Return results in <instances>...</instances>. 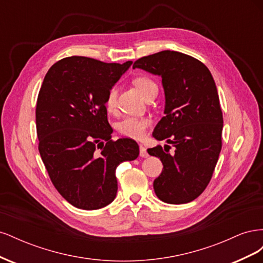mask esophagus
Here are the masks:
<instances>
[{"mask_svg":"<svg viewBox=\"0 0 263 263\" xmlns=\"http://www.w3.org/2000/svg\"><path fill=\"white\" fill-rule=\"evenodd\" d=\"M139 155H140V157H142V158H147L149 155H148V153H147V149L144 147V146H139Z\"/></svg>","mask_w":263,"mask_h":263,"instance_id":"esophagus-1","label":"esophagus"}]
</instances>
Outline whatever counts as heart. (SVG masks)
<instances>
[{
  "label": "heart",
  "instance_id": "obj_1",
  "mask_svg": "<svg viewBox=\"0 0 263 263\" xmlns=\"http://www.w3.org/2000/svg\"><path fill=\"white\" fill-rule=\"evenodd\" d=\"M134 85L137 90L144 95H146L154 89H158L157 84L147 77H137L134 79ZM117 92L115 87L109 89L105 99V107L108 112H114L116 108ZM151 121L148 117H137V116H127L124 117L121 122L117 124L118 133L124 137L133 139H141L146 135V130L149 127Z\"/></svg>",
  "mask_w": 263,
  "mask_h": 263
}]
</instances>
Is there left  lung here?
Masks as SVG:
<instances>
[{
    "mask_svg": "<svg viewBox=\"0 0 263 263\" xmlns=\"http://www.w3.org/2000/svg\"><path fill=\"white\" fill-rule=\"evenodd\" d=\"M162 78L164 116L153 133L174 148L148 149L163 169L154 181L156 195L169 204L195 200L209 185L221 149L222 113L214 79L204 63L189 54L163 50L134 62Z\"/></svg>",
    "mask_w": 263,
    "mask_h": 263,
    "instance_id": "left-lung-1",
    "label": "left lung"
}]
</instances>
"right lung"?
Wrapping results in <instances>:
<instances>
[{
	"label": "right lung",
	"instance_id": "right-lung-1",
	"mask_svg": "<svg viewBox=\"0 0 263 263\" xmlns=\"http://www.w3.org/2000/svg\"><path fill=\"white\" fill-rule=\"evenodd\" d=\"M132 63L72 55L45 76L36 105L38 150L52 184L77 209L112 203L116 168L139 155L135 140L112 139L105 107L107 92Z\"/></svg>",
	"mask_w": 263,
	"mask_h": 263
}]
</instances>
